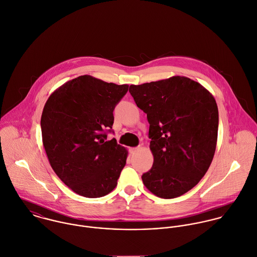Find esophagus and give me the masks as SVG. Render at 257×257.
Returning <instances> with one entry per match:
<instances>
[{
	"instance_id": "esophagus-1",
	"label": "esophagus",
	"mask_w": 257,
	"mask_h": 257,
	"mask_svg": "<svg viewBox=\"0 0 257 257\" xmlns=\"http://www.w3.org/2000/svg\"><path fill=\"white\" fill-rule=\"evenodd\" d=\"M139 150V147H135V148H130V152L131 153H134V152H136V151H138Z\"/></svg>"
}]
</instances>
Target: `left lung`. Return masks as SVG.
I'll use <instances>...</instances> for the list:
<instances>
[{
    "mask_svg": "<svg viewBox=\"0 0 257 257\" xmlns=\"http://www.w3.org/2000/svg\"><path fill=\"white\" fill-rule=\"evenodd\" d=\"M147 114L154 163L143 174L145 187L163 199L180 197L205 176L215 152L218 110L213 96L185 76L130 85Z\"/></svg>",
    "mask_w": 257,
    "mask_h": 257,
    "instance_id": "obj_1",
    "label": "left lung"
}]
</instances>
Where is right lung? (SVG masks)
Masks as SVG:
<instances>
[{
	"label": "right lung",
	"mask_w": 257,
	"mask_h": 257,
	"mask_svg": "<svg viewBox=\"0 0 257 257\" xmlns=\"http://www.w3.org/2000/svg\"><path fill=\"white\" fill-rule=\"evenodd\" d=\"M128 87L81 75L57 88L44 107L42 136L52 170L82 197L100 198L117 186L128 152L106 139Z\"/></svg>",
	"instance_id": "right-lung-1"
}]
</instances>
